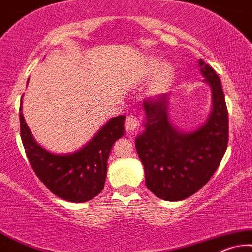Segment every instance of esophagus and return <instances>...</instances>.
<instances>
[{
  "instance_id": "obj_1",
  "label": "esophagus",
  "mask_w": 252,
  "mask_h": 252,
  "mask_svg": "<svg viewBox=\"0 0 252 252\" xmlns=\"http://www.w3.org/2000/svg\"><path fill=\"white\" fill-rule=\"evenodd\" d=\"M138 128V121L135 116H128L126 120V129L128 130L129 132H133L135 130Z\"/></svg>"
}]
</instances>
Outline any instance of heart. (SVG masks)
<instances>
[{
  "label": "heart",
  "mask_w": 252,
  "mask_h": 252,
  "mask_svg": "<svg viewBox=\"0 0 252 252\" xmlns=\"http://www.w3.org/2000/svg\"><path fill=\"white\" fill-rule=\"evenodd\" d=\"M159 62L157 59L150 58L145 62V74H151L158 67ZM158 69V68H157ZM176 79V72L170 65H161L156 70L155 74L152 75L148 87V94L152 97H158L167 93L170 91Z\"/></svg>",
  "instance_id": "heart-1"
}]
</instances>
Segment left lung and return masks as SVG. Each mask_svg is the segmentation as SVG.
<instances>
[{"mask_svg": "<svg viewBox=\"0 0 252 252\" xmlns=\"http://www.w3.org/2000/svg\"><path fill=\"white\" fill-rule=\"evenodd\" d=\"M200 72L212 89V110L193 131H181L168 119L166 94L144 101V128L135 145L145 171L146 187L166 201H181L208 183L228 146V110L221 80L199 60Z\"/></svg>", "mask_w": 252, "mask_h": 252, "instance_id": "left-lung-1", "label": "left lung"}]
</instances>
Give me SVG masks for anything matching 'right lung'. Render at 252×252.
Listing matches in <instances>:
<instances>
[{
	"label": "right lung",
	"instance_id": "add662e5",
	"mask_svg": "<svg viewBox=\"0 0 252 252\" xmlns=\"http://www.w3.org/2000/svg\"><path fill=\"white\" fill-rule=\"evenodd\" d=\"M126 116L108 121L81 149L52 154L33 138L20 106L21 138L31 167L41 183L57 196L69 202H87L102 192L111 148L124 135Z\"/></svg>",
	"mask_w": 252,
	"mask_h": 252
}]
</instances>
